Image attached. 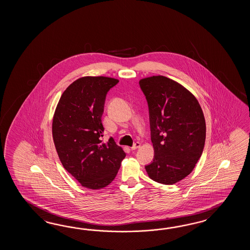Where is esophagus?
Listing matches in <instances>:
<instances>
[{"label":"esophagus","mask_w":250,"mask_h":250,"mask_svg":"<svg viewBox=\"0 0 250 250\" xmlns=\"http://www.w3.org/2000/svg\"><path fill=\"white\" fill-rule=\"evenodd\" d=\"M140 146H141V144L139 143V142H136V143L133 145L131 149H132V150H136V149L139 148Z\"/></svg>","instance_id":"1"}]
</instances>
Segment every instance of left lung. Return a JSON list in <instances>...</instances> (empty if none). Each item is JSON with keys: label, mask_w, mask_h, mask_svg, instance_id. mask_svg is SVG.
<instances>
[{"label": "left lung", "mask_w": 250, "mask_h": 250, "mask_svg": "<svg viewBox=\"0 0 250 250\" xmlns=\"http://www.w3.org/2000/svg\"><path fill=\"white\" fill-rule=\"evenodd\" d=\"M148 104L153 162L146 166L149 178L171 185L190 174L206 141L202 109L189 91L174 80L153 76L139 80Z\"/></svg>", "instance_id": "8db88e82"}]
</instances>
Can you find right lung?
<instances>
[{"label": "right lung", "instance_id": "obj_1", "mask_svg": "<svg viewBox=\"0 0 250 250\" xmlns=\"http://www.w3.org/2000/svg\"><path fill=\"white\" fill-rule=\"evenodd\" d=\"M119 80L108 77H83L66 88L53 120V138L66 170L90 189L108 186L126 156L109 138L103 141L102 115L108 91Z\"/></svg>", "mask_w": 250, "mask_h": 250}]
</instances>
